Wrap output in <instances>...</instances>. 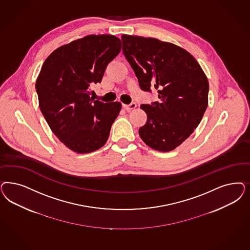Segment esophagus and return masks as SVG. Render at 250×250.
Wrapping results in <instances>:
<instances>
[{
	"instance_id": "1",
	"label": "esophagus",
	"mask_w": 250,
	"mask_h": 250,
	"mask_svg": "<svg viewBox=\"0 0 250 250\" xmlns=\"http://www.w3.org/2000/svg\"><path fill=\"white\" fill-rule=\"evenodd\" d=\"M123 107L126 109V110H131V109H134L135 107H136V103H134V102H132V103H130L129 105H123Z\"/></svg>"
}]
</instances>
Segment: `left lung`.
<instances>
[{"instance_id": "8db88e82", "label": "left lung", "mask_w": 250, "mask_h": 250, "mask_svg": "<svg viewBox=\"0 0 250 250\" xmlns=\"http://www.w3.org/2000/svg\"><path fill=\"white\" fill-rule=\"evenodd\" d=\"M121 41L141 89L158 92L159 101L141 105L147 121L139 134L154 150L172 151L202 121L208 106L207 77L190 53L172 43L129 35Z\"/></svg>"}]
</instances>
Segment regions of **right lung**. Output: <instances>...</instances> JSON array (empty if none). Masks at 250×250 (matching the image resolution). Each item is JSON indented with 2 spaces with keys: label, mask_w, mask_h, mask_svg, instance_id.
I'll list each match as a JSON object with an SVG mask.
<instances>
[{
  "label": "right lung",
  "mask_w": 250,
  "mask_h": 250,
  "mask_svg": "<svg viewBox=\"0 0 250 250\" xmlns=\"http://www.w3.org/2000/svg\"><path fill=\"white\" fill-rule=\"evenodd\" d=\"M120 39L90 35L54 50L36 82L41 112L49 128L69 149L94 152L105 145L120 102L90 97V85L101 83L107 64L121 52Z\"/></svg>",
  "instance_id": "right-lung-1"
}]
</instances>
